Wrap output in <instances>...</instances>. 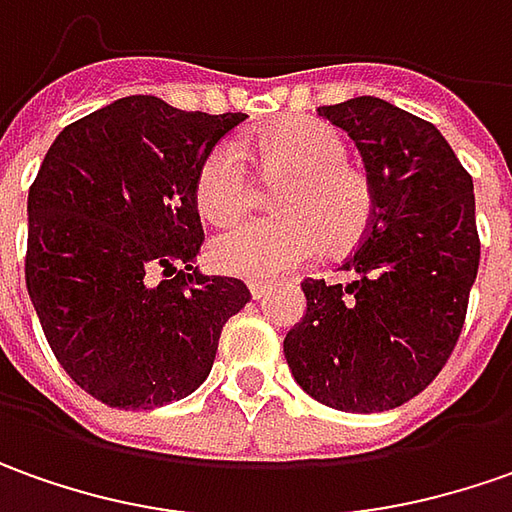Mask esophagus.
I'll return each mask as SVG.
<instances>
[{
    "instance_id": "obj_1",
    "label": "esophagus",
    "mask_w": 512,
    "mask_h": 512,
    "mask_svg": "<svg viewBox=\"0 0 512 512\" xmlns=\"http://www.w3.org/2000/svg\"><path fill=\"white\" fill-rule=\"evenodd\" d=\"M269 291H272V286H269V283H257V280H252V283H249V294H252L255 300H263Z\"/></svg>"
}]
</instances>
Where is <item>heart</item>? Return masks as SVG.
Returning <instances> with one entry per match:
<instances>
[{"instance_id": "heart-1", "label": "heart", "mask_w": 512, "mask_h": 512, "mask_svg": "<svg viewBox=\"0 0 512 512\" xmlns=\"http://www.w3.org/2000/svg\"><path fill=\"white\" fill-rule=\"evenodd\" d=\"M260 181L283 184L274 195L277 221L235 226L209 243V260L221 274L243 280H277L300 269L326 243L348 252L374 221V189L368 175L348 161L340 130L314 118H286L246 147ZM203 221L229 226L249 212L252 189L235 147H215L201 161L192 184Z\"/></svg>"}]
</instances>
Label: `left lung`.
Returning a JSON list of instances; mask_svg holds the SVG:
<instances>
[{"mask_svg":"<svg viewBox=\"0 0 512 512\" xmlns=\"http://www.w3.org/2000/svg\"><path fill=\"white\" fill-rule=\"evenodd\" d=\"M354 138L374 221L343 286L303 280V320L283 340L297 385L348 414L391 411L431 385L465 323L479 272L473 178L431 121L374 96L317 107Z\"/></svg>","mask_w":512,"mask_h":512,"instance_id":"left-lung-1","label":"left lung"}]
</instances>
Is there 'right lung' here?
<instances>
[{"label":"right lung","instance_id":"1","mask_svg":"<svg viewBox=\"0 0 512 512\" xmlns=\"http://www.w3.org/2000/svg\"><path fill=\"white\" fill-rule=\"evenodd\" d=\"M243 118L118 98L56 135L27 192L30 303L70 379L110 408L189 397L249 303L240 280L192 266L195 172Z\"/></svg>","mask_w":512,"mask_h":512}]
</instances>
